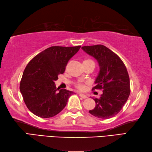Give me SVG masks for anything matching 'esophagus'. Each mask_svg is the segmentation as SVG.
Masks as SVG:
<instances>
[{"mask_svg":"<svg viewBox=\"0 0 152 152\" xmlns=\"http://www.w3.org/2000/svg\"><path fill=\"white\" fill-rule=\"evenodd\" d=\"M79 96L80 97H82L83 99H86V98H87L88 97L86 96V95H84V94H79Z\"/></svg>","mask_w":152,"mask_h":152,"instance_id":"34e87169","label":"esophagus"}]
</instances>
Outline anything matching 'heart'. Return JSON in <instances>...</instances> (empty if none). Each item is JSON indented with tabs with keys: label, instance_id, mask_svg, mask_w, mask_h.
I'll list each match as a JSON object with an SVG mask.
<instances>
[{
	"label": "heart",
	"instance_id": "obj_1",
	"mask_svg": "<svg viewBox=\"0 0 152 152\" xmlns=\"http://www.w3.org/2000/svg\"><path fill=\"white\" fill-rule=\"evenodd\" d=\"M84 62H94V61L91 60V59H87ZM86 82H84V81H78V82L76 83L75 86L77 89H78L80 91H84L86 90Z\"/></svg>",
	"mask_w": 152,
	"mask_h": 152
}]
</instances>
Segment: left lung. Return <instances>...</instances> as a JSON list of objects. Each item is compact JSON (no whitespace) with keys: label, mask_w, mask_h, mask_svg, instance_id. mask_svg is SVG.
Returning a JSON list of instances; mask_svg holds the SVG:
<instances>
[{"label":"left lung","mask_w":152,"mask_h":152,"mask_svg":"<svg viewBox=\"0 0 152 152\" xmlns=\"http://www.w3.org/2000/svg\"><path fill=\"white\" fill-rule=\"evenodd\" d=\"M82 49L96 59L99 72L92 90H103L101 97L93 98L96 107L90 114L107 119L119 113L130 93V78L125 65L117 54L102 45L84 46Z\"/></svg>","instance_id":"8db88e82"}]
</instances>
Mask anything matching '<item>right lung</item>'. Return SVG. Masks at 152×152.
Wrapping results in <instances>:
<instances>
[{
  "label": "right lung",
  "instance_id": "right-lung-1",
  "mask_svg": "<svg viewBox=\"0 0 152 152\" xmlns=\"http://www.w3.org/2000/svg\"><path fill=\"white\" fill-rule=\"evenodd\" d=\"M81 46H53L39 53L27 65L20 90L27 107L41 118L53 117L66 105L73 91L56 88L55 81Z\"/></svg>",
  "mask_w": 152,
  "mask_h": 152
}]
</instances>
